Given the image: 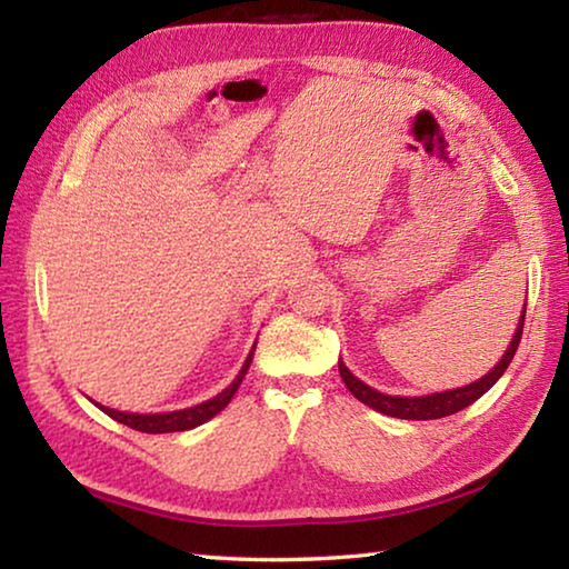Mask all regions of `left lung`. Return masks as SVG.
Listing matches in <instances>:
<instances>
[{
	"label": "left lung",
	"mask_w": 569,
	"mask_h": 569,
	"mask_svg": "<svg viewBox=\"0 0 569 569\" xmlns=\"http://www.w3.org/2000/svg\"><path fill=\"white\" fill-rule=\"evenodd\" d=\"M527 308V303H525ZM522 329H525V311L519 316V326L509 341V349L505 351L502 359L497 361V366L487 377H481L475 383H467V387L459 389H449V391H439V393H427V397H389V393H381L377 389H371L369 383H363L361 379H356L353 373L346 369V363L339 361V373L356 399L366 407H371L373 411L387 413V417H397V419H411V421H427V419H441L449 417V413H457L461 409H467L469 403H475L479 397L495 387L499 377L507 371V366L512 363L515 351L519 346V339H522Z\"/></svg>",
	"instance_id": "obj_1"
}]
</instances>
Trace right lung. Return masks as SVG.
<instances>
[{
  "label": "right lung",
  "instance_id": "1",
  "mask_svg": "<svg viewBox=\"0 0 569 569\" xmlns=\"http://www.w3.org/2000/svg\"><path fill=\"white\" fill-rule=\"evenodd\" d=\"M253 351L256 346L250 349L246 363L240 366L238 377L233 379V383H230L228 389H223L218 393V397L208 399L203 403H196V407L190 409H178V411H162V413H128V411H114L110 407H98L108 413V417H112L114 421L124 423V427H130L134 431H146V435H168V431H188V429H196L200 427V423H206L208 419H213L216 413L223 411L228 407V401L233 399V393L238 391L240 381H243L246 371L250 361H253Z\"/></svg>",
  "mask_w": 569,
  "mask_h": 569
}]
</instances>
